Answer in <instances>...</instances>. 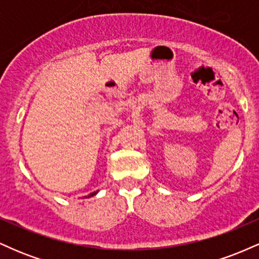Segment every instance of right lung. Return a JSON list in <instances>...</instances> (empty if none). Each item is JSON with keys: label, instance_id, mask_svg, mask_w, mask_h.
<instances>
[{"label": "right lung", "instance_id": "obj_1", "mask_svg": "<svg viewBox=\"0 0 259 259\" xmlns=\"http://www.w3.org/2000/svg\"><path fill=\"white\" fill-rule=\"evenodd\" d=\"M94 195H96V192H92V194L89 195V196H94ZM86 197H88V196H86Z\"/></svg>", "mask_w": 259, "mask_h": 259}]
</instances>
